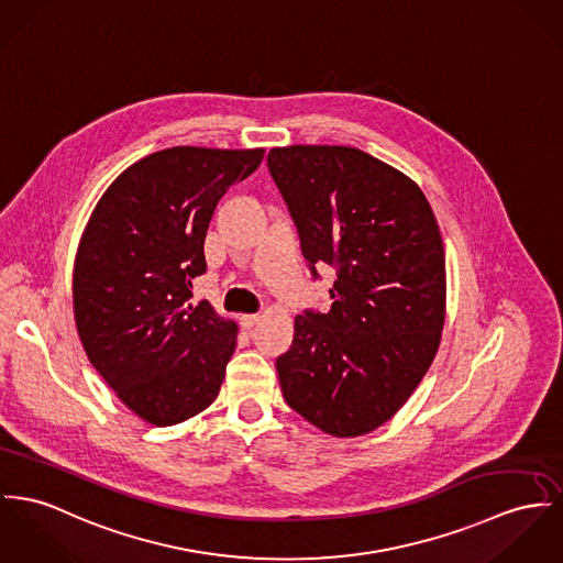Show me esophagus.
Returning a JSON list of instances; mask_svg holds the SVG:
<instances>
[{"label": "esophagus", "mask_w": 563, "mask_h": 563, "mask_svg": "<svg viewBox=\"0 0 563 563\" xmlns=\"http://www.w3.org/2000/svg\"><path fill=\"white\" fill-rule=\"evenodd\" d=\"M260 314H244L242 323H244V328H255L260 323Z\"/></svg>", "instance_id": "obj_1"}]
</instances>
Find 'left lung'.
I'll return each mask as SVG.
<instances>
[{"instance_id": "obj_1", "label": "left lung", "mask_w": 563, "mask_h": 563, "mask_svg": "<svg viewBox=\"0 0 563 563\" xmlns=\"http://www.w3.org/2000/svg\"><path fill=\"white\" fill-rule=\"evenodd\" d=\"M312 278L336 272L328 312L296 317L276 357L291 409L334 437L371 433L405 405L433 362L445 319V257L422 190L343 145L267 154Z\"/></svg>"}]
</instances>
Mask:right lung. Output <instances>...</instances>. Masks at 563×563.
I'll return each mask as SVG.
<instances>
[{
    "instance_id": "1",
    "label": "right lung",
    "mask_w": 563,
    "mask_h": 563,
    "mask_svg": "<svg viewBox=\"0 0 563 563\" xmlns=\"http://www.w3.org/2000/svg\"><path fill=\"white\" fill-rule=\"evenodd\" d=\"M263 150L179 145L120 175L87 222L73 276L79 339L91 366L139 418L184 422L218 396L238 328L208 302L203 242L222 195Z\"/></svg>"
}]
</instances>
